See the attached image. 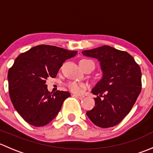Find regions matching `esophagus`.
Returning a JSON list of instances; mask_svg holds the SVG:
<instances>
[{
  "instance_id": "esophagus-1",
  "label": "esophagus",
  "mask_w": 153,
  "mask_h": 153,
  "mask_svg": "<svg viewBox=\"0 0 153 153\" xmlns=\"http://www.w3.org/2000/svg\"><path fill=\"white\" fill-rule=\"evenodd\" d=\"M74 97H75V98H78V99L80 100H82L83 98H84V96H83V95H76V94H74L73 95Z\"/></svg>"
}]
</instances>
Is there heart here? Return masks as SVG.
Here are the masks:
<instances>
[{"label":"heart","instance_id":"1","mask_svg":"<svg viewBox=\"0 0 153 153\" xmlns=\"http://www.w3.org/2000/svg\"><path fill=\"white\" fill-rule=\"evenodd\" d=\"M86 61V60H81V61ZM67 86L69 90H70L73 93L81 94L87 87V85L85 84H82V83L77 82V81H69V82L67 83Z\"/></svg>","mask_w":153,"mask_h":153}]
</instances>
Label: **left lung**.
Here are the masks:
<instances>
[{"instance_id": "left-lung-1", "label": "left lung", "mask_w": 153, "mask_h": 153, "mask_svg": "<svg viewBox=\"0 0 153 153\" xmlns=\"http://www.w3.org/2000/svg\"><path fill=\"white\" fill-rule=\"evenodd\" d=\"M82 53L97 58L103 71L102 78L92 89L97 95L95 106L86 115L99 127L115 126L130 112L141 92V68L128 52L109 46Z\"/></svg>"}]
</instances>
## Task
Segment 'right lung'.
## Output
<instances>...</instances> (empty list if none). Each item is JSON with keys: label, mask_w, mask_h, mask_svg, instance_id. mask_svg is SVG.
I'll return each mask as SVG.
<instances>
[{"label": "right lung", "mask_w": 153, "mask_h": 153, "mask_svg": "<svg viewBox=\"0 0 153 153\" xmlns=\"http://www.w3.org/2000/svg\"><path fill=\"white\" fill-rule=\"evenodd\" d=\"M77 51L50 45H38L21 53L9 69V94L14 107L34 126L49 124L61 110L69 92H49L47 78H55L66 60Z\"/></svg>", "instance_id": "add662e5"}]
</instances>
